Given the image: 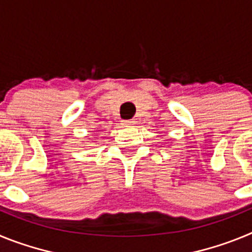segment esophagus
<instances>
[{
	"label": "esophagus",
	"mask_w": 252,
	"mask_h": 252,
	"mask_svg": "<svg viewBox=\"0 0 252 252\" xmlns=\"http://www.w3.org/2000/svg\"><path fill=\"white\" fill-rule=\"evenodd\" d=\"M135 124H136L135 120H124V121H122V125H124L125 127H130V126H133Z\"/></svg>",
	"instance_id": "esophagus-1"
}]
</instances>
